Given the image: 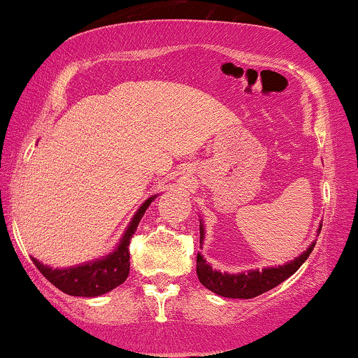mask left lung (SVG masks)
Masks as SVG:
<instances>
[{
	"label": "left lung",
	"instance_id": "8db88e82",
	"mask_svg": "<svg viewBox=\"0 0 358 358\" xmlns=\"http://www.w3.org/2000/svg\"><path fill=\"white\" fill-rule=\"evenodd\" d=\"M322 230V227L318 228ZM200 242L203 240V228H200ZM315 243H312L307 248V252H303L299 258H295L294 262L287 265H280L277 268L270 266V268H264L262 272L258 270H252L248 273H238V275H228L222 272H215L212 270L203 257L198 253L196 255V273L198 280L201 282V285H205L208 290L215 292L217 295L227 296V299H253L265 292L272 290L282 282L294 275L296 270L302 266V264L307 260L310 253H312Z\"/></svg>",
	"mask_w": 358,
	"mask_h": 358
}]
</instances>
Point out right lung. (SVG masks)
I'll return each instance as SVG.
<instances>
[{
    "label": "right lung",
    "instance_id": "1",
    "mask_svg": "<svg viewBox=\"0 0 358 358\" xmlns=\"http://www.w3.org/2000/svg\"><path fill=\"white\" fill-rule=\"evenodd\" d=\"M153 198L155 196L148 198L140 206V210L133 217L128 230L124 231L122 243L106 258L64 270L50 268V266L40 264L36 258H31L33 264L43 273V277L68 295L98 296L113 290V288L122 285L124 280H127L128 273H130V240L133 234H135L141 217H143L145 210L153 201Z\"/></svg>",
    "mask_w": 358,
    "mask_h": 358
}]
</instances>
